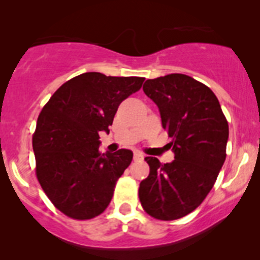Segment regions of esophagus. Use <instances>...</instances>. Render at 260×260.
I'll return each mask as SVG.
<instances>
[{"instance_id":"esophagus-1","label":"esophagus","mask_w":260,"mask_h":260,"mask_svg":"<svg viewBox=\"0 0 260 260\" xmlns=\"http://www.w3.org/2000/svg\"><path fill=\"white\" fill-rule=\"evenodd\" d=\"M144 157H145L144 154H142V152H140V151H136L135 155H133V159H135V160H142Z\"/></svg>"}]
</instances>
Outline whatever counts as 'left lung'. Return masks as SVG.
<instances>
[{
    "mask_svg": "<svg viewBox=\"0 0 260 260\" xmlns=\"http://www.w3.org/2000/svg\"><path fill=\"white\" fill-rule=\"evenodd\" d=\"M144 92L159 108L174 160L161 164L145 157L150 174L138 196L151 217L178 219L195 210L214 186L225 160L229 123L212 89L188 75L147 79Z\"/></svg>",
    "mask_w": 260,
    "mask_h": 260,
    "instance_id": "8db88e82",
    "label": "left lung"
}]
</instances>
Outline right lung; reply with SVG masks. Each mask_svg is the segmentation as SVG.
Masks as SVG:
<instances>
[{"instance_id":"add662e5","label":"right lung","mask_w":260,"mask_h":260,"mask_svg":"<svg viewBox=\"0 0 260 260\" xmlns=\"http://www.w3.org/2000/svg\"><path fill=\"white\" fill-rule=\"evenodd\" d=\"M144 81L83 73L65 82L41 111L33 135L36 174L51 203L68 217L91 219L108 208L133 152L101 154L99 133H109L120 103Z\"/></svg>"}]
</instances>
